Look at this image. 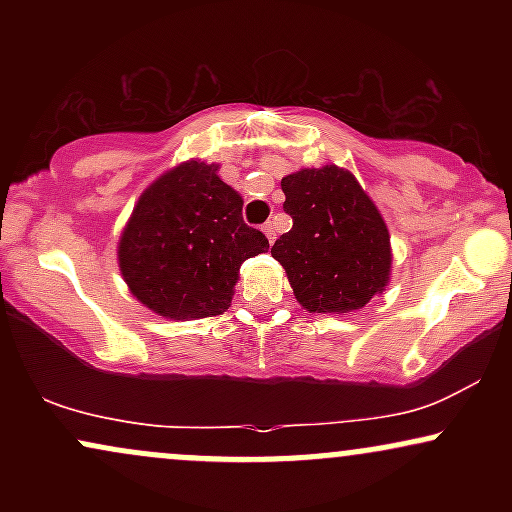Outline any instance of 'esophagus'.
<instances>
[{
  "mask_svg": "<svg viewBox=\"0 0 512 512\" xmlns=\"http://www.w3.org/2000/svg\"><path fill=\"white\" fill-rule=\"evenodd\" d=\"M262 233H264V236H267V240H269V243H274V236H276V233H274V226H272V223H264V226H262Z\"/></svg>",
  "mask_w": 512,
  "mask_h": 512,
  "instance_id": "34e87169",
  "label": "esophagus"
}]
</instances>
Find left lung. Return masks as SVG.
<instances>
[{"mask_svg":"<svg viewBox=\"0 0 512 512\" xmlns=\"http://www.w3.org/2000/svg\"><path fill=\"white\" fill-rule=\"evenodd\" d=\"M293 228L272 245L296 301L310 313H354L390 281V233L363 187L337 166L281 180Z\"/></svg>","mask_w":512,"mask_h":512,"instance_id":"obj_1","label":"left lung"}]
</instances>
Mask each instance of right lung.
I'll list each match as a JSON object with an SVG mask.
<instances>
[{
    "label": "right lung",
    "instance_id": "1",
    "mask_svg": "<svg viewBox=\"0 0 512 512\" xmlns=\"http://www.w3.org/2000/svg\"><path fill=\"white\" fill-rule=\"evenodd\" d=\"M216 163L185 161L151 182L134 204L117 262L129 291L168 320L221 315L240 264L269 248L243 221V197Z\"/></svg>",
    "mask_w": 512,
    "mask_h": 512
}]
</instances>
